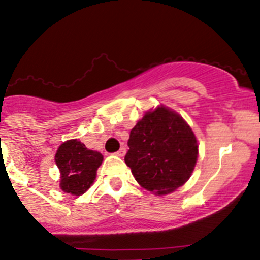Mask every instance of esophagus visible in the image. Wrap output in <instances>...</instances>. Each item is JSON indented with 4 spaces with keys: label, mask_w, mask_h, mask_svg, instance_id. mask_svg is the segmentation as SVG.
Wrapping results in <instances>:
<instances>
[{
    "label": "esophagus",
    "mask_w": 260,
    "mask_h": 260,
    "mask_svg": "<svg viewBox=\"0 0 260 260\" xmlns=\"http://www.w3.org/2000/svg\"><path fill=\"white\" fill-rule=\"evenodd\" d=\"M115 155H117V156H124V155H125V148H120L119 150H117L116 153H115Z\"/></svg>",
    "instance_id": "esophagus-1"
}]
</instances>
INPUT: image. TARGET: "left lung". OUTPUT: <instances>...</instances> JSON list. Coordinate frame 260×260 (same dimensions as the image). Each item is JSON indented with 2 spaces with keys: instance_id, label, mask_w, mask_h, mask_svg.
<instances>
[{
  "instance_id": "8db88e82",
  "label": "left lung",
  "mask_w": 260,
  "mask_h": 260,
  "mask_svg": "<svg viewBox=\"0 0 260 260\" xmlns=\"http://www.w3.org/2000/svg\"><path fill=\"white\" fill-rule=\"evenodd\" d=\"M125 163L143 188L161 196L183 186L193 172L199 144L176 111L160 106L148 111L130 131Z\"/></svg>"
}]
</instances>
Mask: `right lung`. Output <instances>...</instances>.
I'll return each mask as SVG.
<instances>
[{
  "label": "right lung",
  "instance_id": "add662e5",
  "mask_svg": "<svg viewBox=\"0 0 260 260\" xmlns=\"http://www.w3.org/2000/svg\"><path fill=\"white\" fill-rule=\"evenodd\" d=\"M104 155L89 150L77 139L67 140L58 148L55 163L60 171V188L66 193L81 196L96 179Z\"/></svg>",
  "mask_w": 260,
  "mask_h": 260
}]
</instances>
